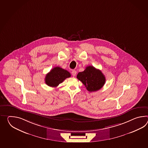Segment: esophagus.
<instances>
[{"instance_id": "esophagus-1", "label": "esophagus", "mask_w": 148, "mask_h": 148, "mask_svg": "<svg viewBox=\"0 0 148 148\" xmlns=\"http://www.w3.org/2000/svg\"><path fill=\"white\" fill-rule=\"evenodd\" d=\"M72 75L73 76H75L76 75V71H73L72 72Z\"/></svg>"}]
</instances>
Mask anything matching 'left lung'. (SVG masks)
Wrapping results in <instances>:
<instances>
[{
    "label": "left lung",
    "mask_w": 148,
    "mask_h": 148,
    "mask_svg": "<svg viewBox=\"0 0 148 148\" xmlns=\"http://www.w3.org/2000/svg\"><path fill=\"white\" fill-rule=\"evenodd\" d=\"M76 77L90 92L101 89L106 82L105 76L101 71L92 66H87L83 72H79Z\"/></svg>",
    "instance_id": "left-lung-1"
}]
</instances>
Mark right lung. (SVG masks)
Returning <instances> with one entry per match:
<instances>
[{
  "mask_svg": "<svg viewBox=\"0 0 148 148\" xmlns=\"http://www.w3.org/2000/svg\"><path fill=\"white\" fill-rule=\"evenodd\" d=\"M71 76L70 73L67 71L60 67H55L46 75L45 82L49 86L57 87Z\"/></svg>",
  "mask_w": 148,
  "mask_h": 148,
  "instance_id": "obj_1",
  "label": "right lung"
}]
</instances>
